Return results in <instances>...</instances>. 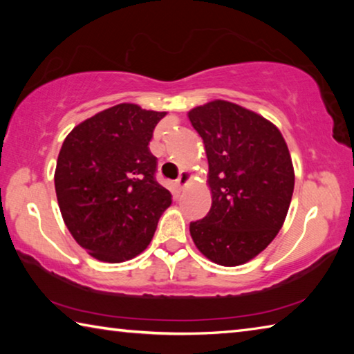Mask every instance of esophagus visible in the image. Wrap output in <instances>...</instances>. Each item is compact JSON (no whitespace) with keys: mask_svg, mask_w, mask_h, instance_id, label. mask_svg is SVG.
<instances>
[{"mask_svg":"<svg viewBox=\"0 0 354 354\" xmlns=\"http://www.w3.org/2000/svg\"><path fill=\"white\" fill-rule=\"evenodd\" d=\"M192 181V175L190 173L187 171V170H183L181 173H179V178H178V181H176V187L181 190V189H184L185 185H187L189 183Z\"/></svg>","mask_w":354,"mask_h":354,"instance_id":"esophagus-1","label":"esophagus"}]
</instances>
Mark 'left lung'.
Wrapping results in <instances>:
<instances>
[{"mask_svg":"<svg viewBox=\"0 0 354 354\" xmlns=\"http://www.w3.org/2000/svg\"><path fill=\"white\" fill-rule=\"evenodd\" d=\"M205 143L211 211L190 223L203 254L236 267L268 247L289 211L295 173L281 131L259 113L214 100L189 111Z\"/></svg>","mask_w":354,"mask_h":354,"instance_id":"obj_1","label":"left lung"}]
</instances>
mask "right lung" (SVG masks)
Segmentation results:
<instances>
[{
    "mask_svg": "<svg viewBox=\"0 0 354 354\" xmlns=\"http://www.w3.org/2000/svg\"><path fill=\"white\" fill-rule=\"evenodd\" d=\"M165 115L122 103L65 137L55 171L59 209L70 234L95 259L117 263L140 254L171 205L148 148Z\"/></svg>",
    "mask_w": 354,
    "mask_h": 354,
    "instance_id": "right-lung-1",
    "label": "right lung"
}]
</instances>
